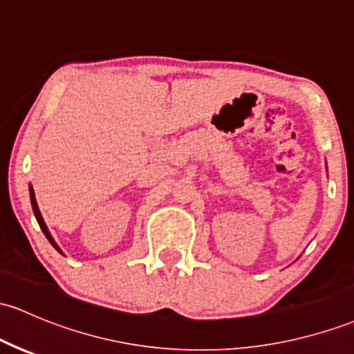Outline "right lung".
<instances>
[{
  "instance_id": "obj_1",
  "label": "right lung",
  "mask_w": 354,
  "mask_h": 354,
  "mask_svg": "<svg viewBox=\"0 0 354 354\" xmlns=\"http://www.w3.org/2000/svg\"><path fill=\"white\" fill-rule=\"evenodd\" d=\"M30 198H32V208H33V213H35V216H37V221H38V225H40V228H41V230H44V234H45L46 239H48V242L52 243V245L55 247L58 252H60V248H58L57 243L53 242L52 235H50V232H48V228H46V225H45L44 218H41V213H40V209H38V205H37V201H35V193H33V189H32V188H30Z\"/></svg>"
}]
</instances>
